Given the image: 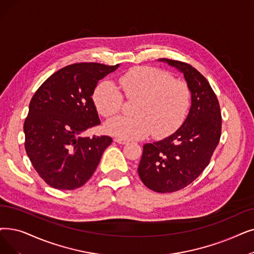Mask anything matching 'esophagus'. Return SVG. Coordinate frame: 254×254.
<instances>
[{
    "instance_id": "1",
    "label": "esophagus",
    "mask_w": 254,
    "mask_h": 254,
    "mask_svg": "<svg viewBox=\"0 0 254 254\" xmlns=\"http://www.w3.org/2000/svg\"><path fill=\"white\" fill-rule=\"evenodd\" d=\"M114 142L118 143V144H127V143L126 140L120 139V138H115V139H114Z\"/></svg>"
}]
</instances>
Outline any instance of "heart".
Returning a JSON list of instances; mask_svg holds the SVG:
<instances>
[{
	"label": "heart",
	"instance_id": "b5f03b06",
	"mask_svg": "<svg viewBox=\"0 0 254 254\" xmlns=\"http://www.w3.org/2000/svg\"><path fill=\"white\" fill-rule=\"evenodd\" d=\"M119 85L127 100L137 102L134 117L117 116L105 124L108 134L125 140H141L150 133L166 137L178 129L188 114L191 94L188 85L153 67H137L123 74ZM97 112L110 117L120 111L124 98L109 80L98 84L92 95Z\"/></svg>",
	"mask_w": 254,
	"mask_h": 254
}]
</instances>
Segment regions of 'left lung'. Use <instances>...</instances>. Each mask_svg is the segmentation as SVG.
I'll list each match as a JSON object with an SVG mask.
<instances>
[{
    "instance_id": "1",
    "label": "left lung",
    "mask_w": 254,
    "mask_h": 254,
    "mask_svg": "<svg viewBox=\"0 0 254 254\" xmlns=\"http://www.w3.org/2000/svg\"><path fill=\"white\" fill-rule=\"evenodd\" d=\"M183 73L191 105L183 125L173 134L143 145L138 174L147 188L170 193L190 185L211 160L221 136L217 96L204 76L190 64L159 59Z\"/></svg>"
}]
</instances>
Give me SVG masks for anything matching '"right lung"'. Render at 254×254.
<instances>
[{
  "label": "right lung",
  "instance_id": "add662e5",
  "mask_svg": "<svg viewBox=\"0 0 254 254\" xmlns=\"http://www.w3.org/2000/svg\"><path fill=\"white\" fill-rule=\"evenodd\" d=\"M119 64L75 63L47 79L32 97L25 120V148L40 178L59 190L80 188L94 173L109 136L84 137L101 124L92 95L98 81Z\"/></svg>",
  "mask_w": 254,
  "mask_h": 254
}]
</instances>
